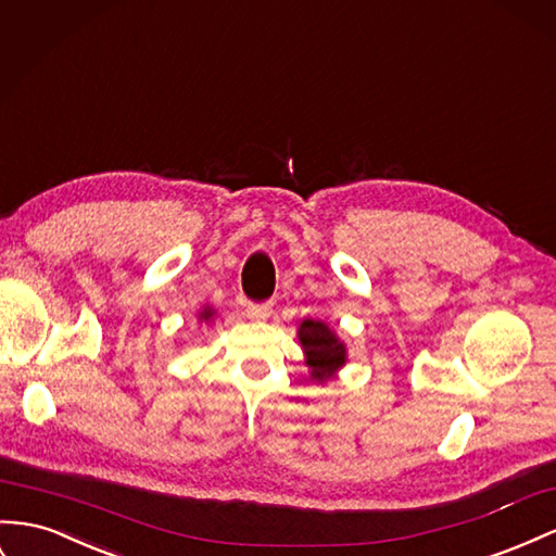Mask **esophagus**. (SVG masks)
<instances>
[{"instance_id": "obj_1", "label": "esophagus", "mask_w": 556, "mask_h": 556, "mask_svg": "<svg viewBox=\"0 0 556 556\" xmlns=\"http://www.w3.org/2000/svg\"><path fill=\"white\" fill-rule=\"evenodd\" d=\"M271 313H274V304H271V302L248 304V315H250L252 320H266Z\"/></svg>"}]
</instances>
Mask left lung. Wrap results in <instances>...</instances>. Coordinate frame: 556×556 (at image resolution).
Here are the masks:
<instances>
[{
    "label": "left lung",
    "instance_id": "obj_1",
    "mask_svg": "<svg viewBox=\"0 0 556 556\" xmlns=\"http://www.w3.org/2000/svg\"><path fill=\"white\" fill-rule=\"evenodd\" d=\"M299 346L304 351V363L308 367L311 381L325 386L349 363L346 343L339 339L332 327L323 320L306 318L296 329Z\"/></svg>",
    "mask_w": 556,
    "mask_h": 556
}]
</instances>
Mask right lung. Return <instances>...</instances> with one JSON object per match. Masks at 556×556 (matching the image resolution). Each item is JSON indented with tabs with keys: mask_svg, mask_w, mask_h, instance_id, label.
Wrapping results in <instances>:
<instances>
[{
	"mask_svg": "<svg viewBox=\"0 0 556 556\" xmlns=\"http://www.w3.org/2000/svg\"><path fill=\"white\" fill-rule=\"evenodd\" d=\"M215 318H217V311L213 308V306H203L201 311H199V325H210V323H215Z\"/></svg>",
	"mask_w": 556,
	"mask_h": 556,
	"instance_id": "right-lung-1",
	"label": "right lung"
}]
</instances>
